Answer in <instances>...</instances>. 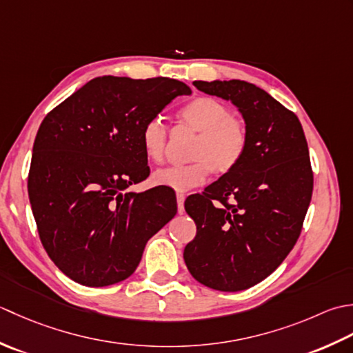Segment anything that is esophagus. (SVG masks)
I'll list each match as a JSON object with an SVG mask.
<instances>
[{
  "label": "esophagus",
  "instance_id": "1",
  "mask_svg": "<svg viewBox=\"0 0 353 353\" xmlns=\"http://www.w3.org/2000/svg\"><path fill=\"white\" fill-rule=\"evenodd\" d=\"M184 201H185V195L184 193H176V204H178V213L181 214L184 212Z\"/></svg>",
  "mask_w": 353,
  "mask_h": 353
}]
</instances>
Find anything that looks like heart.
<instances>
[{
	"label": "heart",
	"mask_w": 353,
	"mask_h": 353,
	"mask_svg": "<svg viewBox=\"0 0 353 353\" xmlns=\"http://www.w3.org/2000/svg\"><path fill=\"white\" fill-rule=\"evenodd\" d=\"M178 121L199 132L193 143L192 163L158 169L152 183L178 192L205 183L210 175H227L243 160L248 149V129L232 116L230 108L213 97H196L178 111ZM140 145L150 163H161L168 145V128L161 119H149L140 131Z\"/></svg>",
	"instance_id": "1"
}]
</instances>
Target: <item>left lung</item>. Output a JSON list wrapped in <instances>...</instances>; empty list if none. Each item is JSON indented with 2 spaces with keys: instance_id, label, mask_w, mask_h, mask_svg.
I'll use <instances>...</instances> for the list:
<instances>
[{
  "instance_id": "left-lung-1",
  "label": "left lung",
  "mask_w": 353,
  "mask_h": 353,
  "mask_svg": "<svg viewBox=\"0 0 353 353\" xmlns=\"http://www.w3.org/2000/svg\"><path fill=\"white\" fill-rule=\"evenodd\" d=\"M193 85L232 100L250 141L239 166L185 201L196 236L184 248V262L212 290H248L285 261L303 227L314 189L306 137L296 114L253 83Z\"/></svg>"
}]
</instances>
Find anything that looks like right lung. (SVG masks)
I'll use <instances>...</instances> for the list:
<instances>
[{
	"label": "right lung",
	"instance_id": "add662e5",
	"mask_svg": "<svg viewBox=\"0 0 353 353\" xmlns=\"http://www.w3.org/2000/svg\"><path fill=\"white\" fill-rule=\"evenodd\" d=\"M190 92L169 77L102 76L42 120L28 198L42 245L71 280L97 288L128 279L146 242L176 214L157 189L123 190L149 176L141 126Z\"/></svg>",
	"mask_w": 353,
	"mask_h": 353
}]
</instances>
